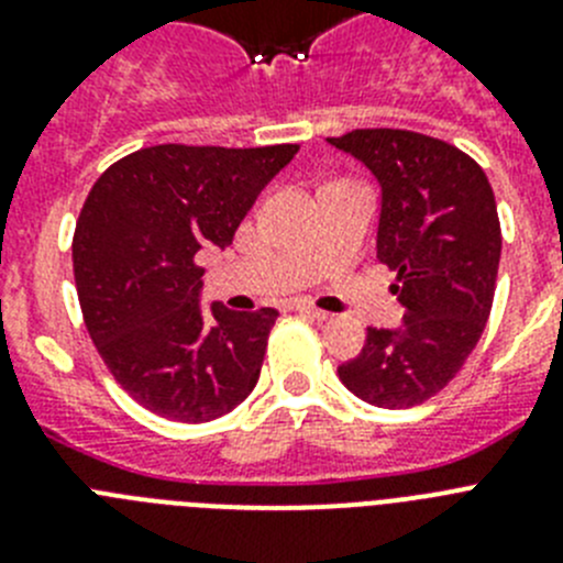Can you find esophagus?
Returning a JSON list of instances; mask_svg holds the SVG:
<instances>
[{
  "label": "esophagus",
  "mask_w": 563,
  "mask_h": 563,
  "mask_svg": "<svg viewBox=\"0 0 563 563\" xmlns=\"http://www.w3.org/2000/svg\"><path fill=\"white\" fill-rule=\"evenodd\" d=\"M292 310L301 312V316L316 318V321H327V318H330V312L318 310V307H312V305H305V301H296V305H292Z\"/></svg>",
  "instance_id": "34e87169"
}]
</instances>
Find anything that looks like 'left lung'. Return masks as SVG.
Wrapping results in <instances>:
<instances>
[{
  "label": "left lung",
  "instance_id": "8db88e82",
  "mask_svg": "<svg viewBox=\"0 0 563 563\" xmlns=\"http://www.w3.org/2000/svg\"><path fill=\"white\" fill-rule=\"evenodd\" d=\"M380 183L377 258L397 273L406 316L366 330L361 355L338 377L380 409L420 406L454 380L494 307L501 228L479 163L429 134L355 129L327 137Z\"/></svg>",
  "mask_w": 563,
  "mask_h": 563
}]
</instances>
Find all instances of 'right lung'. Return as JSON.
<instances>
[{
	"instance_id": "obj_1",
	"label": "right lung",
	"mask_w": 563,
	"mask_h": 563,
	"mask_svg": "<svg viewBox=\"0 0 563 563\" xmlns=\"http://www.w3.org/2000/svg\"><path fill=\"white\" fill-rule=\"evenodd\" d=\"M262 148L163 143L98 177L73 236L89 338L143 409L177 422L228 415L253 391L278 312L202 310L197 253L225 251L262 188L296 157Z\"/></svg>"
}]
</instances>
